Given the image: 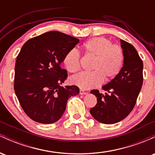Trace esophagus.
Segmentation results:
<instances>
[{
  "mask_svg": "<svg viewBox=\"0 0 155 155\" xmlns=\"http://www.w3.org/2000/svg\"><path fill=\"white\" fill-rule=\"evenodd\" d=\"M79 94H80V95H86L87 92H84V90H80Z\"/></svg>",
  "mask_w": 155,
  "mask_h": 155,
  "instance_id": "esophagus-1",
  "label": "esophagus"
}]
</instances>
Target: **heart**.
Here are the masks:
<instances>
[{"label":"heart","mask_w":155,"mask_h":155,"mask_svg":"<svg viewBox=\"0 0 155 155\" xmlns=\"http://www.w3.org/2000/svg\"><path fill=\"white\" fill-rule=\"evenodd\" d=\"M87 55L93 58L90 73H79L71 77L70 82L83 90L100 86L105 81H110L118 75L124 62L122 47L113 44L104 37H95L87 41L82 45ZM81 54L76 49H71L65 54L63 63L71 73L80 68Z\"/></svg>","instance_id":"1"}]
</instances>
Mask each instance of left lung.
I'll list each match as a JSON object with an SVG mask.
<instances>
[{
    "mask_svg": "<svg viewBox=\"0 0 155 155\" xmlns=\"http://www.w3.org/2000/svg\"><path fill=\"white\" fill-rule=\"evenodd\" d=\"M124 52V64L114 79L103 87L106 92L93 90L97 104L90 109L96 120L104 124H114L124 120L136 105L143 84V61L132 44L120 40Z\"/></svg>",
    "mask_w": 155,
    "mask_h": 155,
    "instance_id": "left-lung-1",
    "label": "left lung"
}]
</instances>
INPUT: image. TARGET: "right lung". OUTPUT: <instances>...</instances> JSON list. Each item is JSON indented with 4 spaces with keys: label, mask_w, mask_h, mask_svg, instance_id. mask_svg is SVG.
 I'll return each mask as SVG.
<instances>
[{
    "label": "right lung",
    "mask_w": 155,
    "mask_h": 155,
    "mask_svg": "<svg viewBox=\"0 0 155 155\" xmlns=\"http://www.w3.org/2000/svg\"><path fill=\"white\" fill-rule=\"evenodd\" d=\"M79 40L59 31H49L26 41L17 57L15 88L22 109L42 124L59 120L71 96L79 93L75 85L60 86L68 77L60 64Z\"/></svg>",
    "instance_id": "1"
}]
</instances>
